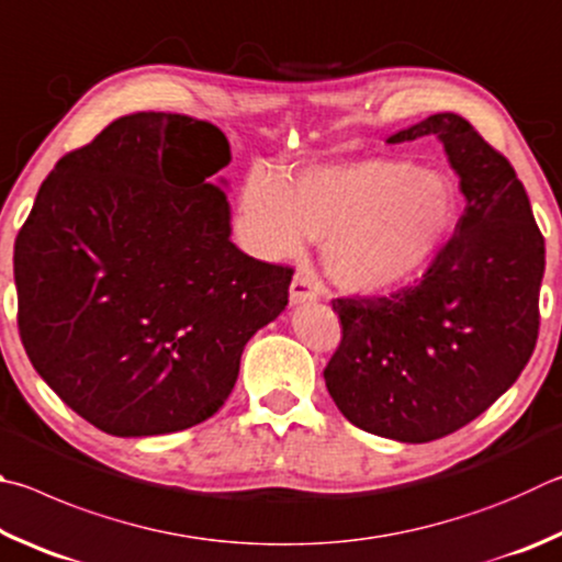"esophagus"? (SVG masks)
<instances>
[{"label":"esophagus","instance_id":"esophagus-1","mask_svg":"<svg viewBox=\"0 0 562 562\" xmlns=\"http://www.w3.org/2000/svg\"><path fill=\"white\" fill-rule=\"evenodd\" d=\"M321 296V289L313 276L308 273H296L291 281V306H301V303H311Z\"/></svg>","mask_w":562,"mask_h":562}]
</instances>
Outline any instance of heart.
I'll return each instance as SVG.
<instances>
[{"mask_svg":"<svg viewBox=\"0 0 562 562\" xmlns=\"http://www.w3.org/2000/svg\"><path fill=\"white\" fill-rule=\"evenodd\" d=\"M457 212L447 175L395 157L311 167L291 184L251 175L241 192L256 251L279 259L296 256L306 236L323 239V269L352 293H380L417 276L449 239Z\"/></svg>","mask_w":562,"mask_h":562,"instance_id":"1","label":"heart"}]
</instances>
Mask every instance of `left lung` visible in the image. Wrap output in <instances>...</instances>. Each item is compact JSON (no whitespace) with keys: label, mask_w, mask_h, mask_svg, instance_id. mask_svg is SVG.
I'll list each match as a JSON object with an SVG mask.
<instances>
[{"label":"left lung","mask_w":562,"mask_h":562,"mask_svg":"<svg viewBox=\"0 0 562 562\" xmlns=\"http://www.w3.org/2000/svg\"><path fill=\"white\" fill-rule=\"evenodd\" d=\"M425 135L445 145L464 214L415 286L333 299L342 338L323 370L348 422L407 445L469 425L518 380L538 340L546 271L543 234L506 157L457 113L387 143Z\"/></svg>","instance_id":"1"}]
</instances>
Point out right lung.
Wrapping results in <instances>:
<instances>
[{"label": "right lung", "mask_w": 562, "mask_h": 562, "mask_svg": "<svg viewBox=\"0 0 562 562\" xmlns=\"http://www.w3.org/2000/svg\"><path fill=\"white\" fill-rule=\"evenodd\" d=\"M220 127L133 113L64 155L14 241L19 336L76 415L113 437L190 429L224 405L293 269L232 244ZM224 184V180H222Z\"/></svg>", "instance_id": "right-lung-1"}]
</instances>
